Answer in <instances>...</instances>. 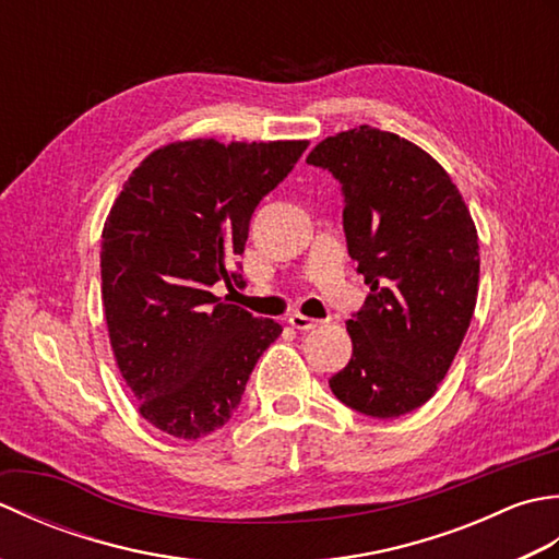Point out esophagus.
<instances>
[{"label":"esophagus","instance_id":"34e87169","mask_svg":"<svg viewBox=\"0 0 559 559\" xmlns=\"http://www.w3.org/2000/svg\"><path fill=\"white\" fill-rule=\"evenodd\" d=\"M288 322H290L295 329H300V331H310V329H314V326L319 324L317 319H312V317H305V314H300V312L290 314V317H288Z\"/></svg>","mask_w":559,"mask_h":559}]
</instances>
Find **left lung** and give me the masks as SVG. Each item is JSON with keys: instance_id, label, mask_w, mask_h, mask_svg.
Here are the masks:
<instances>
[{"instance_id": "left-lung-1", "label": "left lung", "mask_w": 559, "mask_h": 559, "mask_svg": "<svg viewBox=\"0 0 559 559\" xmlns=\"http://www.w3.org/2000/svg\"><path fill=\"white\" fill-rule=\"evenodd\" d=\"M307 163L334 175L350 259L370 286L346 322L353 358L329 379L370 418H401L430 401L476 310L478 233L442 165L372 127L324 139Z\"/></svg>"}]
</instances>
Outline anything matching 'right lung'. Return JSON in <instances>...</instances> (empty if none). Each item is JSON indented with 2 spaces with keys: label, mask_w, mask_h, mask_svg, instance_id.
<instances>
[{
  "label": "right lung",
  "mask_w": 559,
  "mask_h": 559,
  "mask_svg": "<svg viewBox=\"0 0 559 559\" xmlns=\"http://www.w3.org/2000/svg\"><path fill=\"white\" fill-rule=\"evenodd\" d=\"M307 141H177L129 175L103 228V310L144 418L180 439L218 430L283 326L213 295L242 283L249 221Z\"/></svg>",
  "instance_id": "add662e5"
}]
</instances>
